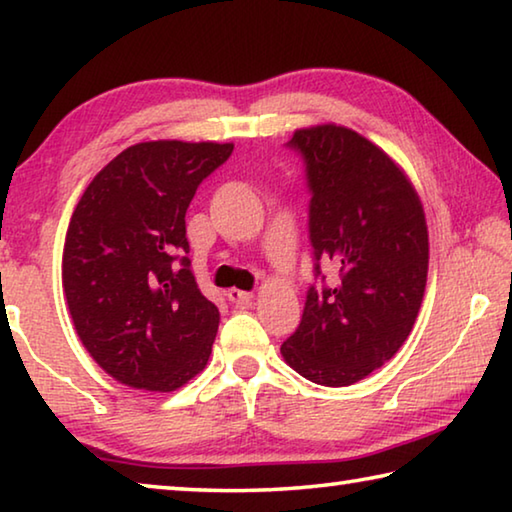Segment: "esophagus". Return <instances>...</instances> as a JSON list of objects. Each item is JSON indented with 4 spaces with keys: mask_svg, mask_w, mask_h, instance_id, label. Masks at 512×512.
I'll return each instance as SVG.
<instances>
[{
    "mask_svg": "<svg viewBox=\"0 0 512 512\" xmlns=\"http://www.w3.org/2000/svg\"><path fill=\"white\" fill-rule=\"evenodd\" d=\"M225 296H228V300L235 307H248L250 302H253V293L241 291V289H228V293H225Z\"/></svg>",
    "mask_w": 512,
    "mask_h": 512,
    "instance_id": "esophagus-1",
    "label": "esophagus"
}]
</instances>
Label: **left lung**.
I'll use <instances>...</instances> for the list:
<instances>
[{
    "label": "left lung",
    "mask_w": 512,
    "mask_h": 512,
    "mask_svg": "<svg viewBox=\"0 0 512 512\" xmlns=\"http://www.w3.org/2000/svg\"><path fill=\"white\" fill-rule=\"evenodd\" d=\"M289 146L307 167L316 277L320 262H332L339 280L309 287L280 352L314 384L350 386L409 339L427 287V221L400 164L352 128H300Z\"/></svg>",
    "instance_id": "1"
}]
</instances>
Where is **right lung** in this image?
<instances>
[{
  "instance_id": "obj_1",
  "label": "right lung",
  "mask_w": 512,
  "mask_h": 512,
  "mask_svg": "<svg viewBox=\"0 0 512 512\" xmlns=\"http://www.w3.org/2000/svg\"><path fill=\"white\" fill-rule=\"evenodd\" d=\"M232 149L180 140L128 146L76 205L63 250L67 307L85 350L121 384L169 393L210 359L219 309L183 257L185 214Z\"/></svg>"
}]
</instances>
